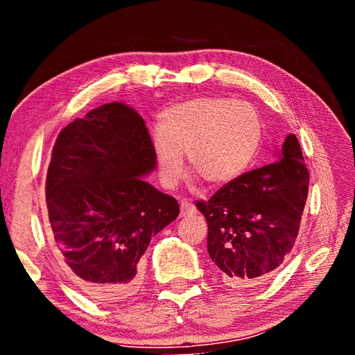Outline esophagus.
I'll return each instance as SVG.
<instances>
[{"label":"esophagus","instance_id":"1","mask_svg":"<svg viewBox=\"0 0 355 355\" xmlns=\"http://www.w3.org/2000/svg\"><path fill=\"white\" fill-rule=\"evenodd\" d=\"M196 207L192 205L191 202L188 200H182V203H180V214L183 216V218H186V216H192L196 214Z\"/></svg>","mask_w":355,"mask_h":355}]
</instances>
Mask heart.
I'll return each instance as SVG.
<instances>
[{"mask_svg":"<svg viewBox=\"0 0 355 355\" xmlns=\"http://www.w3.org/2000/svg\"><path fill=\"white\" fill-rule=\"evenodd\" d=\"M263 137L260 114L248 101L202 97L167 107L153 135L161 182L173 186L188 167L209 186H225L249 169Z\"/></svg>","mask_w":355,"mask_h":355,"instance_id":"b5f03b06","label":"heart"}]
</instances>
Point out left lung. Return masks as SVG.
Segmentation results:
<instances>
[{"instance_id":"1","label":"left lung","mask_w":355,"mask_h":355,"mask_svg":"<svg viewBox=\"0 0 355 355\" xmlns=\"http://www.w3.org/2000/svg\"><path fill=\"white\" fill-rule=\"evenodd\" d=\"M297 137L286 136L277 161L243 173L196 207L208 222V254L222 280L255 286L277 271L296 241L309 194Z\"/></svg>"}]
</instances>
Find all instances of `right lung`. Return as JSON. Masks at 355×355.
I'll return each instance as SVG.
<instances>
[{"mask_svg": "<svg viewBox=\"0 0 355 355\" xmlns=\"http://www.w3.org/2000/svg\"><path fill=\"white\" fill-rule=\"evenodd\" d=\"M155 167L142 117L117 101L75 119L53 147L45 194L55 255L98 302L133 296L150 239L180 213L173 197L142 178Z\"/></svg>", "mask_w": 355, "mask_h": 355, "instance_id": "add662e5", "label": "right lung"}]
</instances>
